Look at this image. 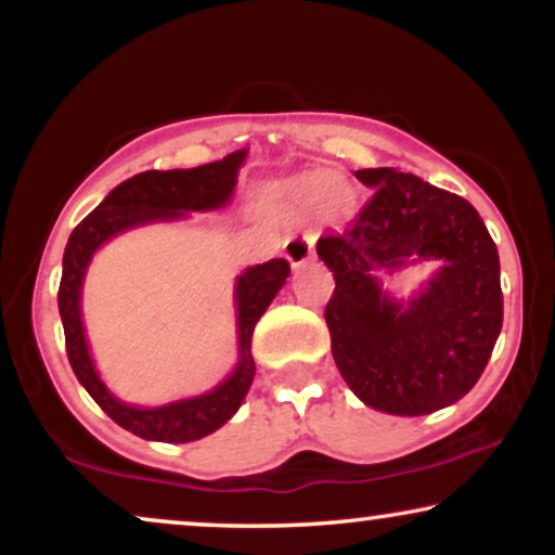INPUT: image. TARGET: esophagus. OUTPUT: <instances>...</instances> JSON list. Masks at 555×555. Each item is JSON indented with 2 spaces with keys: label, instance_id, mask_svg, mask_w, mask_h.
I'll return each mask as SVG.
<instances>
[{
  "label": "esophagus",
  "instance_id": "obj_1",
  "mask_svg": "<svg viewBox=\"0 0 555 555\" xmlns=\"http://www.w3.org/2000/svg\"><path fill=\"white\" fill-rule=\"evenodd\" d=\"M285 257L293 268H302V264L310 262L315 257V234L306 232L298 234V237H291L285 242Z\"/></svg>",
  "mask_w": 555,
  "mask_h": 555
}]
</instances>
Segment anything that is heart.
<instances>
[{
	"label": "heart",
	"instance_id": "heart-1",
	"mask_svg": "<svg viewBox=\"0 0 555 555\" xmlns=\"http://www.w3.org/2000/svg\"><path fill=\"white\" fill-rule=\"evenodd\" d=\"M336 186L338 181L328 177V173H318V177L308 179L306 184H302V194L310 196V199H325V196H331V192Z\"/></svg>",
	"mask_w": 555,
	"mask_h": 555
}]
</instances>
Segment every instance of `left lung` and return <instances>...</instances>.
<instances>
[{
  "instance_id": "1",
  "label": "left lung",
  "mask_w": 555,
  "mask_h": 555,
  "mask_svg": "<svg viewBox=\"0 0 555 555\" xmlns=\"http://www.w3.org/2000/svg\"><path fill=\"white\" fill-rule=\"evenodd\" d=\"M374 189L344 230L318 240L336 280L325 323L344 382L366 406L422 416L460 401L488 366L503 328L500 257L477 209L389 166L356 171ZM409 256L439 259L438 275L408 304L380 293L378 269Z\"/></svg>"
}]
</instances>
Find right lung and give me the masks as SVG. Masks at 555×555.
<instances>
[{"instance_id": "obj_1", "label": "right lung", "mask_w": 555, "mask_h": 555, "mask_svg": "<svg viewBox=\"0 0 555 555\" xmlns=\"http://www.w3.org/2000/svg\"><path fill=\"white\" fill-rule=\"evenodd\" d=\"M245 162V151H234L222 162H211L196 169L143 171L118 184L82 222L75 227L63 255V280L57 291V308L65 328V348L78 382L95 399V404L111 416L118 427L133 431L135 437L154 442H194L222 427L245 401L249 384L255 378L253 361V331L260 315L275 298L291 264L283 257L247 268L234 285L237 300V333H240V363L232 376L202 397L173 401L156 409L128 406L105 389L98 378L93 359L88 353L86 331L80 318V287L90 257L103 242L118 232L149 222L186 217V211H207L224 207L237 184V171Z\"/></svg>"}]
</instances>
